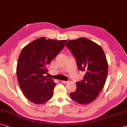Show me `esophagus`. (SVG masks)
<instances>
[{
    "mask_svg": "<svg viewBox=\"0 0 127 127\" xmlns=\"http://www.w3.org/2000/svg\"><path fill=\"white\" fill-rule=\"evenodd\" d=\"M62 83L63 84H67L68 83V81H62Z\"/></svg>",
    "mask_w": 127,
    "mask_h": 127,
    "instance_id": "obj_1",
    "label": "esophagus"
}]
</instances>
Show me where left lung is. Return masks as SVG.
<instances>
[{
    "label": "left lung",
    "mask_w": 127,
    "mask_h": 127,
    "mask_svg": "<svg viewBox=\"0 0 127 127\" xmlns=\"http://www.w3.org/2000/svg\"><path fill=\"white\" fill-rule=\"evenodd\" d=\"M74 55L79 71L85 72L84 79L76 82V90L70 97L80 104L96 99L103 89L108 75V64L103 49L86 38L70 40L66 43Z\"/></svg>",
    "instance_id": "left-lung-1"
}]
</instances>
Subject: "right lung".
<instances>
[{
    "label": "right lung",
    "mask_w": 127,
    "mask_h": 127,
    "mask_svg": "<svg viewBox=\"0 0 127 127\" xmlns=\"http://www.w3.org/2000/svg\"><path fill=\"white\" fill-rule=\"evenodd\" d=\"M66 40L41 37L22 49L17 66V76L19 87L29 101L42 104L50 100L56 83L44 74L47 67L64 48Z\"/></svg>",
    "instance_id": "add662e5"
}]
</instances>
